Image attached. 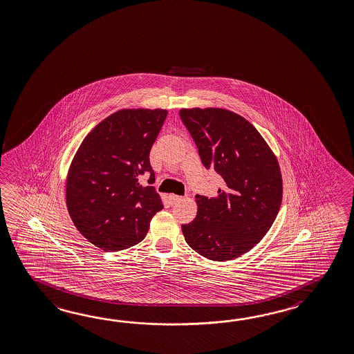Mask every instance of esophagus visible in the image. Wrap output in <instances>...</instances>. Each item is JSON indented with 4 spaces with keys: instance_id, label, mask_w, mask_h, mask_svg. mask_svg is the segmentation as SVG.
I'll return each instance as SVG.
<instances>
[{
    "instance_id": "1",
    "label": "esophagus",
    "mask_w": 354,
    "mask_h": 354,
    "mask_svg": "<svg viewBox=\"0 0 354 354\" xmlns=\"http://www.w3.org/2000/svg\"><path fill=\"white\" fill-rule=\"evenodd\" d=\"M169 198V201H171V204H176V203H178V201H181V196H177V195H169L168 196Z\"/></svg>"
}]
</instances>
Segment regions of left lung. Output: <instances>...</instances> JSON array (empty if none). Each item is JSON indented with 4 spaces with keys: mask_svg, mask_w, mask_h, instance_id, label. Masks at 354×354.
Instances as JSON below:
<instances>
[{
    "mask_svg": "<svg viewBox=\"0 0 354 354\" xmlns=\"http://www.w3.org/2000/svg\"><path fill=\"white\" fill-rule=\"evenodd\" d=\"M180 117L203 165L224 180L215 198L196 195V218L182 224V233L206 259L233 260L255 247L278 215L283 198L278 159L260 132L232 111L182 108Z\"/></svg>",
    "mask_w": 354,
    "mask_h": 354,
    "instance_id": "1",
    "label": "left lung"
}]
</instances>
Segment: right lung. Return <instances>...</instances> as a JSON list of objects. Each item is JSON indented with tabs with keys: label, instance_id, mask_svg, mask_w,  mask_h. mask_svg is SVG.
I'll return each mask as SVG.
<instances>
[{
	"label": "right lung",
	"instance_id": "1",
	"mask_svg": "<svg viewBox=\"0 0 354 354\" xmlns=\"http://www.w3.org/2000/svg\"><path fill=\"white\" fill-rule=\"evenodd\" d=\"M167 109H120L99 122L77 149L66 180V205L75 227L104 251L135 246L163 209L153 186L149 153L165 124Z\"/></svg>",
	"mask_w": 354,
	"mask_h": 354
}]
</instances>
